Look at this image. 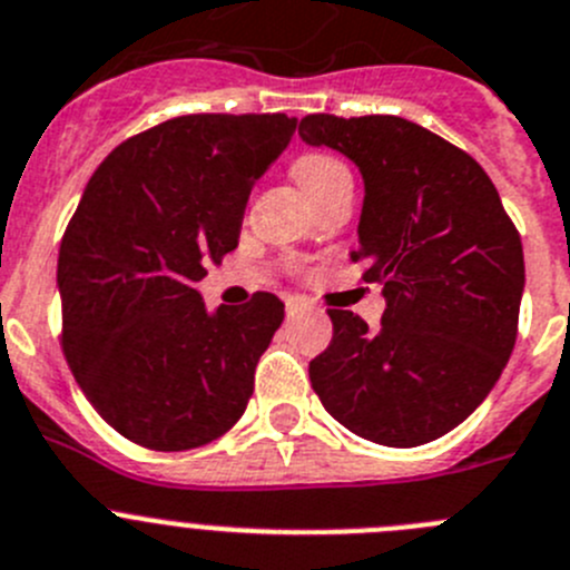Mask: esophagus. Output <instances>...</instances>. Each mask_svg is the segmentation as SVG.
<instances>
[{"mask_svg":"<svg viewBox=\"0 0 570 570\" xmlns=\"http://www.w3.org/2000/svg\"><path fill=\"white\" fill-rule=\"evenodd\" d=\"M303 309V303L297 301V297H286V315H297V312Z\"/></svg>","mask_w":570,"mask_h":570,"instance_id":"34e87169","label":"esophagus"}]
</instances>
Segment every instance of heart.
I'll list each match as a JSON object with an SVG mask.
<instances>
[{"label": "heart", "instance_id": "b5f03b06", "mask_svg": "<svg viewBox=\"0 0 570 570\" xmlns=\"http://www.w3.org/2000/svg\"><path fill=\"white\" fill-rule=\"evenodd\" d=\"M295 179L301 183V188L309 194V199L321 196L323 190L334 188L340 183H351L348 165L332 151H306L295 159L292 165Z\"/></svg>", "mask_w": 570, "mask_h": 570}]
</instances>
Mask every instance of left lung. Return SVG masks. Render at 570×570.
Listing matches in <instances>:
<instances>
[{
    "mask_svg": "<svg viewBox=\"0 0 570 570\" xmlns=\"http://www.w3.org/2000/svg\"><path fill=\"white\" fill-rule=\"evenodd\" d=\"M297 135L337 148L365 179L363 281L380 284L376 332L328 309L332 343L309 363L323 407L351 433L419 446L459 428L518 340L523 244L481 165L396 115H306Z\"/></svg>",
    "mask_w": 570,
    "mask_h": 570,
    "instance_id": "obj_1",
    "label": "left lung"
}]
</instances>
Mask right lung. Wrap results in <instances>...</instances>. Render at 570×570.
<instances>
[{"instance_id": "add662e5", "label": "right lung", "mask_w": 570, "mask_h": 570, "mask_svg": "<svg viewBox=\"0 0 570 570\" xmlns=\"http://www.w3.org/2000/svg\"><path fill=\"white\" fill-rule=\"evenodd\" d=\"M295 117L183 115L95 168L58 249L61 345L95 411L135 444L179 453L225 435L284 321L273 292L205 309L194 289L238 247L253 183Z\"/></svg>"}]
</instances>
